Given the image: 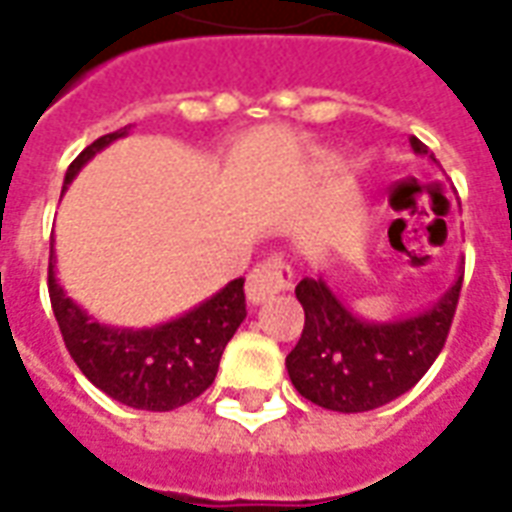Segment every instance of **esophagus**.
Masks as SVG:
<instances>
[{"label": "esophagus", "instance_id": "esophagus-1", "mask_svg": "<svg viewBox=\"0 0 512 512\" xmlns=\"http://www.w3.org/2000/svg\"><path fill=\"white\" fill-rule=\"evenodd\" d=\"M290 282H293V271L279 257L260 263L257 268H252V274L246 276V301L252 306L263 304L268 298L287 290Z\"/></svg>", "mask_w": 512, "mask_h": 512}]
</instances>
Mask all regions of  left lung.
<instances>
[{"mask_svg": "<svg viewBox=\"0 0 512 512\" xmlns=\"http://www.w3.org/2000/svg\"><path fill=\"white\" fill-rule=\"evenodd\" d=\"M410 146L437 165L426 143L410 138ZM461 279L458 266L434 304L393 320L358 317L323 276L301 279L295 298L304 306V333L285 361L295 391L333 412H369L404 396L445 347Z\"/></svg>", "mask_w": 512, "mask_h": 512, "instance_id": "1", "label": "left lung"}]
</instances>
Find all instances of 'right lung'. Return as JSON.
Segmentation results:
<instances>
[{
  "label": "right lung",
  "instance_id": "obj_1",
  "mask_svg": "<svg viewBox=\"0 0 512 512\" xmlns=\"http://www.w3.org/2000/svg\"><path fill=\"white\" fill-rule=\"evenodd\" d=\"M130 135V127L102 135L86 146L64 173V189L86 162L113 140ZM48 293L64 344L94 388L132 410L170 412L198 399L214 382L219 358L246 317L244 279L227 282L219 293L189 312L151 328L105 325L64 293L56 279V252L51 246Z\"/></svg>",
  "mask_w": 512,
  "mask_h": 512
}]
</instances>
